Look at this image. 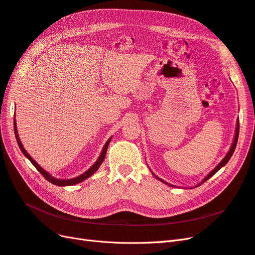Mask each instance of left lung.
<instances>
[{
	"label": "left lung",
	"instance_id": "8db88e82",
	"mask_svg": "<svg viewBox=\"0 0 255 255\" xmlns=\"http://www.w3.org/2000/svg\"><path fill=\"white\" fill-rule=\"evenodd\" d=\"M238 134H239V119L237 120V122H236V128H235V136H234V140H233V142H232V145H231V148H230V150H229V152L227 153V155L225 156V158H223L221 161H220V163L217 165V166H216L214 169H213V170L210 172V173H208L205 177H204V179L202 180V182L201 183H199L198 185H196V187H198V186H200V185H201V184H203L205 181H207L208 179H210V177H212L216 172H217L218 170H220V169L223 167V166H226L227 165V163H228V161L230 160V158H231V156H232L233 155V153H234V151H235V148H236V144H237V140H238ZM152 172V171H151ZM152 174L154 175V176H155L156 177V179L157 180H159L160 182H163V183H165L166 185H169V186H172V187H175L174 186V185H171V184H169V183H167L166 181H164V180H161L160 179V177H158L157 175H155V174H154L153 172H152Z\"/></svg>",
	"mask_w": 255,
	"mask_h": 255
}]
</instances>
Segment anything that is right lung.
Returning <instances> with one entry per match:
<instances>
[{
	"mask_svg": "<svg viewBox=\"0 0 255 255\" xmlns=\"http://www.w3.org/2000/svg\"><path fill=\"white\" fill-rule=\"evenodd\" d=\"M13 129H14V135H16V139H17V142H18L19 148H20V150L22 151V153L24 154V156H25L26 158H28V159H29L30 163H32V164L35 166V168L37 169V170L39 171V172L44 176V179H45V180H48L50 183H52V184H54V185H57V186H70V185H75V184H78V183H81V182L85 181L86 179H88L89 176H91L92 174H94V173L98 170L99 167L101 166V164L103 163V160H104L105 155H106L107 148H109V144H110V142H111V140H112V137H111L110 139L106 141V143H105V144H104V146H103V149H102L101 154H100L99 158L97 159L96 163L88 169L87 171H85L83 174H81V175H79V176L73 177V179L64 180V179H56V177L52 176L49 172L45 171L43 168H41L39 165H38V164L36 163V161L34 160V158H33L32 156H30L29 154L26 152V150H25L24 148H23V144H22V142H21V140H20L19 134H18L17 125H16V119L13 120Z\"/></svg>",
	"mask_w": 255,
	"mask_h": 255,
	"instance_id": "add662e5",
	"label": "right lung"
}]
</instances>
